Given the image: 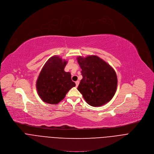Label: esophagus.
Segmentation results:
<instances>
[{"instance_id": "1", "label": "esophagus", "mask_w": 154, "mask_h": 154, "mask_svg": "<svg viewBox=\"0 0 154 154\" xmlns=\"http://www.w3.org/2000/svg\"><path fill=\"white\" fill-rule=\"evenodd\" d=\"M79 84V80H77V81H76V82H75V85H76V87H78Z\"/></svg>"}]
</instances>
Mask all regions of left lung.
Wrapping results in <instances>:
<instances>
[{
  "instance_id": "left-lung-1",
  "label": "left lung",
  "mask_w": 154,
  "mask_h": 154,
  "mask_svg": "<svg viewBox=\"0 0 154 154\" xmlns=\"http://www.w3.org/2000/svg\"><path fill=\"white\" fill-rule=\"evenodd\" d=\"M77 59L83 77L77 89L85 101L92 106L108 103L117 88L118 79L115 70L97 56H78Z\"/></svg>"
}]
</instances>
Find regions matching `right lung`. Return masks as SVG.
<instances>
[{
	"mask_svg": "<svg viewBox=\"0 0 154 154\" xmlns=\"http://www.w3.org/2000/svg\"><path fill=\"white\" fill-rule=\"evenodd\" d=\"M67 61L57 56L50 57L41 70L36 80L38 94L43 101L56 105L75 86L70 72L64 71Z\"/></svg>",
	"mask_w": 154,
	"mask_h": 154,
	"instance_id": "1",
	"label": "right lung"
}]
</instances>
